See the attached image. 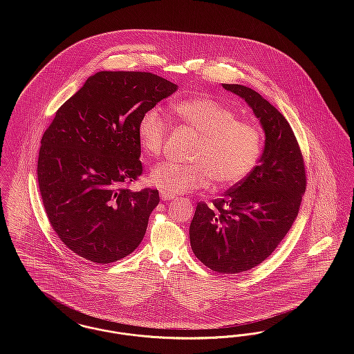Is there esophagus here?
Returning <instances> with one entry per match:
<instances>
[{"label":"esophagus","instance_id":"34e87169","mask_svg":"<svg viewBox=\"0 0 354 354\" xmlns=\"http://www.w3.org/2000/svg\"><path fill=\"white\" fill-rule=\"evenodd\" d=\"M160 199L162 201H165V202H171V201H174L175 199V195H171V194H167V192H160Z\"/></svg>","mask_w":354,"mask_h":354}]
</instances>
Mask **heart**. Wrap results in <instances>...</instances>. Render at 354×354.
<instances>
[{"label": "heart", "instance_id": "1", "mask_svg": "<svg viewBox=\"0 0 354 354\" xmlns=\"http://www.w3.org/2000/svg\"><path fill=\"white\" fill-rule=\"evenodd\" d=\"M172 110L201 139L191 156L194 163L163 162L151 169L149 180L153 187L178 195L208 187L212 179L219 185H237L252 171L261 149V135L252 123L237 120L230 107L203 95L178 102ZM167 131L165 111L160 107L146 110L136 129L142 152L159 156Z\"/></svg>", "mask_w": 354, "mask_h": 354}]
</instances>
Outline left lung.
Wrapping results in <instances>:
<instances>
[{
  "mask_svg": "<svg viewBox=\"0 0 354 354\" xmlns=\"http://www.w3.org/2000/svg\"><path fill=\"white\" fill-rule=\"evenodd\" d=\"M223 87L252 109L266 134L259 166L212 207L198 203L189 225L195 256L209 270L236 274L276 250L297 218L306 178L297 139L284 115L243 84Z\"/></svg>",
  "mask_w": 354,
  "mask_h": 354,
  "instance_id": "left-lung-1",
  "label": "left lung"
}]
</instances>
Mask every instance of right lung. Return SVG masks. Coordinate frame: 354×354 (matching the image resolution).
<instances>
[{
	"instance_id": "obj_1",
	"label": "right lung",
	"mask_w": 354,
	"mask_h": 354,
	"mask_svg": "<svg viewBox=\"0 0 354 354\" xmlns=\"http://www.w3.org/2000/svg\"><path fill=\"white\" fill-rule=\"evenodd\" d=\"M178 90L145 71H100L65 102L44 133L38 185L51 227L88 261L114 263L146 234L158 189L124 185L142 175L138 123Z\"/></svg>"
}]
</instances>
